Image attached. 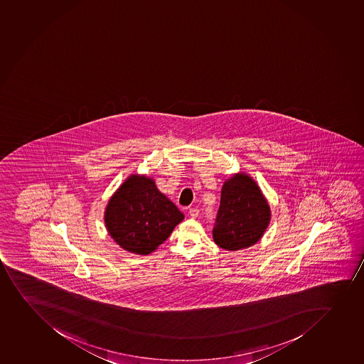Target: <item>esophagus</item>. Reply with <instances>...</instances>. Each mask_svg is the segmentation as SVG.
<instances>
[{"label":"esophagus","instance_id":"esophagus-1","mask_svg":"<svg viewBox=\"0 0 364 364\" xmlns=\"http://www.w3.org/2000/svg\"><path fill=\"white\" fill-rule=\"evenodd\" d=\"M200 214V210L197 209V208H191L190 210H188V215L191 216L192 219H196L197 216Z\"/></svg>","mask_w":364,"mask_h":364}]
</instances>
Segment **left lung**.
<instances>
[{
  "label": "left lung",
  "mask_w": 364,
  "mask_h": 364,
  "mask_svg": "<svg viewBox=\"0 0 364 364\" xmlns=\"http://www.w3.org/2000/svg\"><path fill=\"white\" fill-rule=\"evenodd\" d=\"M270 218L269 204L257 183L247 173H235L223 183L213 239L225 250L247 249L262 238Z\"/></svg>",
  "instance_id": "1"
}]
</instances>
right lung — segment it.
<instances>
[{
    "mask_svg": "<svg viewBox=\"0 0 364 364\" xmlns=\"http://www.w3.org/2000/svg\"><path fill=\"white\" fill-rule=\"evenodd\" d=\"M184 214L157 188L153 178L131 174L107 203L105 223L119 247L149 255L168 238Z\"/></svg>",
    "mask_w": 364,
    "mask_h": 364,
    "instance_id": "1",
    "label": "right lung"
}]
</instances>
